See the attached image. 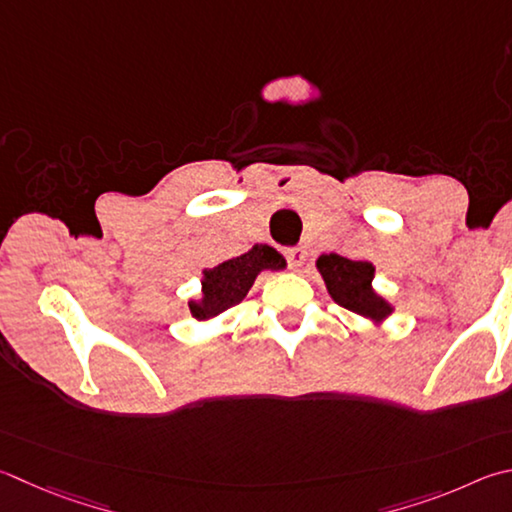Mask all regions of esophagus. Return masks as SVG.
<instances>
[{
    "instance_id": "1",
    "label": "esophagus",
    "mask_w": 512,
    "mask_h": 512,
    "mask_svg": "<svg viewBox=\"0 0 512 512\" xmlns=\"http://www.w3.org/2000/svg\"><path fill=\"white\" fill-rule=\"evenodd\" d=\"M284 255H286V259H288V266L291 268H300L302 264H304V257H306V253L302 248H297V246H293V248H286L284 250Z\"/></svg>"
}]
</instances>
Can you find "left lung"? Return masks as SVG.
Wrapping results in <instances>:
<instances>
[{
    "mask_svg": "<svg viewBox=\"0 0 512 512\" xmlns=\"http://www.w3.org/2000/svg\"><path fill=\"white\" fill-rule=\"evenodd\" d=\"M315 266H318L327 291L336 304L376 324L392 315L394 306L385 297H380L371 286L374 266L369 262H353V259L329 253L320 255Z\"/></svg>",
    "mask_w": 512,
    "mask_h": 512,
    "instance_id": "8db88e82",
    "label": "left lung"
}]
</instances>
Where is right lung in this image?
I'll use <instances>...</instances> for the list:
<instances>
[{
	"label": "right lung",
	"mask_w": 512,
	"mask_h": 512,
	"mask_svg": "<svg viewBox=\"0 0 512 512\" xmlns=\"http://www.w3.org/2000/svg\"><path fill=\"white\" fill-rule=\"evenodd\" d=\"M286 259L275 248L255 244L248 253L206 268L201 280V300H190L194 320H210L244 300L262 271H282Z\"/></svg>",
	"instance_id": "right-lung-1"
}]
</instances>
